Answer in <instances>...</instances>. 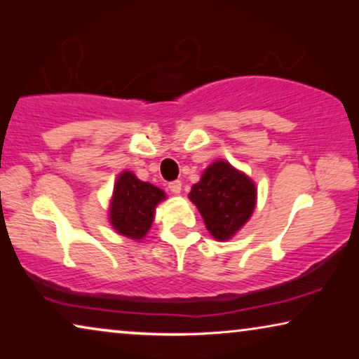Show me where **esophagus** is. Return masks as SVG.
Segmentation results:
<instances>
[{"label":"esophagus","mask_w":359,"mask_h":359,"mask_svg":"<svg viewBox=\"0 0 359 359\" xmlns=\"http://www.w3.org/2000/svg\"><path fill=\"white\" fill-rule=\"evenodd\" d=\"M170 191L171 194H180L181 193V181H173V183H170Z\"/></svg>","instance_id":"obj_1"}]
</instances>
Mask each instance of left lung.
I'll list each match as a JSON object with an SVG mask.
<instances>
[{
    "label": "left lung",
    "instance_id": "1",
    "mask_svg": "<svg viewBox=\"0 0 359 359\" xmlns=\"http://www.w3.org/2000/svg\"><path fill=\"white\" fill-rule=\"evenodd\" d=\"M257 184L225 160L210 163L193 184L188 198L203 215L205 229L217 242L233 238L257 208Z\"/></svg>",
    "mask_w": 359,
    "mask_h": 359
}]
</instances>
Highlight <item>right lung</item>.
Returning <instances> with one entry per match:
<instances>
[{
  "mask_svg": "<svg viewBox=\"0 0 359 359\" xmlns=\"http://www.w3.org/2000/svg\"><path fill=\"white\" fill-rule=\"evenodd\" d=\"M166 199L163 189L140 181L129 170L117 175L107 209L111 227L122 237L144 240L154 224L155 209Z\"/></svg>",
  "mask_w": 359,
  "mask_h": 359,
  "instance_id": "obj_1",
  "label": "right lung"
}]
</instances>
